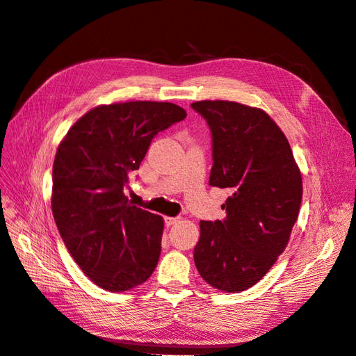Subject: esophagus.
Segmentation results:
<instances>
[{"instance_id":"obj_1","label":"esophagus","mask_w":356,"mask_h":356,"mask_svg":"<svg viewBox=\"0 0 356 356\" xmlns=\"http://www.w3.org/2000/svg\"><path fill=\"white\" fill-rule=\"evenodd\" d=\"M179 221V217H165V224L166 227H170V225H174Z\"/></svg>"}]
</instances>
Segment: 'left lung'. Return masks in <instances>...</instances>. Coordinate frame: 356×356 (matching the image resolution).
<instances>
[{"mask_svg": "<svg viewBox=\"0 0 356 356\" xmlns=\"http://www.w3.org/2000/svg\"><path fill=\"white\" fill-rule=\"evenodd\" d=\"M191 108L212 134L209 186L232 190L225 218L200 221L195 263L204 282L239 293L286 248L303 196L301 174L286 136L263 110L232 101H199Z\"/></svg>", "mask_w": 356, "mask_h": 356, "instance_id": "1", "label": "left lung"}]
</instances>
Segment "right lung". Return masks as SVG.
Segmentation results:
<instances>
[{"label":"right lung","mask_w":356,"mask_h":356,"mask_svg":"<svg viewBox=\"0 0 356 356\" xmlns=\"http://www.w3.org/2000/svg\"><path fill=\"white\" fill-rule=\"evenodd\" d=\"M186 117L170 102L101 105L74 123L59 144L53 217L74 261L104 289L122 293L154 272L163 218L134 207L124 188L153 138Z\"/></svg>","instance_id":"right-lung-1"}]
</instances>
